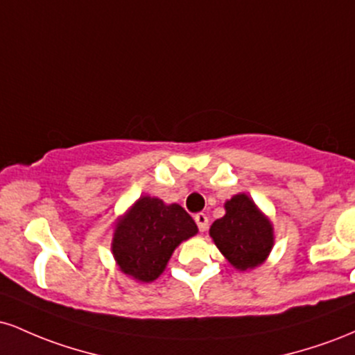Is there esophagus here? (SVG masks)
Here are the masks:
<instances>
[{
	"label": "esophagus",
	"mask_w": 355,
	"mask_h": 355,
	"mask_svg": "<svg viewBox=\"0 0 355 355\" xmlns=\"http://www.w3.org/2000/svg\"><path fill=\"white\" fill-rule=\"evenodd\" d=\"M193 218H195V223H197L198 230L205 232L207 229H209V217H207L205 214H197Z\"/></svg>",
	"instance_id": "esophagus-1"
}]
</instances>
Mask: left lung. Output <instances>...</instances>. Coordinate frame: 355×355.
I'll return each mask as SVG.
<instances>
[{
  "instance_id": "8db88e82",
  "label": "left lung",
  "mask_w": 355,
  "mask_h": 355,
  "mask_svg": "<svg viewBox=\"0 0 355 355\" xmlns=\"http://www.w3.org/2000/svg\"><path fill=\"white\" fill-rule=\"evenodd\" d=\"M225 210L210 227L215 245L239 270L257 267L274 245L270 222L245 193L235 195L225 203Z\"/></svg>"
}]
</instances>
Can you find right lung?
Here are the masks:
<instances>
[{
  "mask_svg": "<svg viewBox=\"0 0 355 355\" xmlns=\"http://www.w3.org/2000/svg\"><path fill=\"white\" fill-rule=\"evenodd\" d=\"M195 234L193 218L180 205L141 197L116 225L112 250L121 272L152 282L164 272L175 247Z\"/></svg>",
  "mask_w": 355,
  "mask_h": 355,
  "instance_id": "obj_1",
  "label": "right lung"
}]
</instances>
